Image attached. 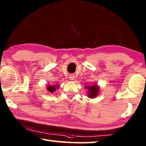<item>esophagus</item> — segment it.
Listing matches in <instances>:
<instances>
[{
  "label": "esophagus",
  "instance_id": "esophagus-1",
  "mask_svg": "<svg viewBox=\"0 0 146 146\" xmlns=\"http://www.w3.org/2000/svg\"><path fill=\"white\" fill-rule=\"evenodd\" d=\"M69 78L71 80H74V78H75V76L74 75H70Z\"/></svg>",
  "mask_w": 146,
  "mask_h": 146
}]
</instances>
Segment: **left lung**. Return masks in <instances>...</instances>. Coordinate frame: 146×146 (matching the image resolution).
Segmentation results:
<instances>
[{"instance_id":"obj_1","label":"left lung","mask_w":146,"mask_h":146,"mask_svg":"<svg viewBox=\"0 0 146 146\" xmlns=\"http://www.w3.org/2000/svg\"><path fill=\"white\" fill-rule=\"evenodd\" d=\"M89 94L88 96L90 98H94L98 96V93L99 92V87L97 85H93L92 86H88Z\"/></svg>"}]
</instances>
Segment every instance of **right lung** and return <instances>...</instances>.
Returning a JSON list of instances; mask_svg holds the SVG:
<instances>
[{"mask_svg":"<svg viewBox=\"0 0 146 146\" xmlns=\"http://www.w3.org/2000/svg\"><path fill=\"white\" fill-rule=\"evenodd\" d=\"M47 89H48V90L49 91V92H50V93H52V92H54V91H56V87H55V86H48Z\"/></svg>","mask_w":146,"mask_h":146,"instance_id":"add662e5","label":"right lung"}]
</instances>
